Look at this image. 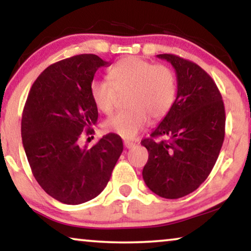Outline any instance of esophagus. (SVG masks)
<instances>
[{"label":"esophagus","mask_w":251,"mask_h":251,"mask_svg":"<svg viewBox=\"0 0 251 251\" xmlns=\"http://www.w3.org/2000/svg\"><path fill=\"white\" fill-rule=\"evenodd\" d=\"M135 146H136L135 143H132V142H125V147H126V149L130 150V149H133V147H135Z\"/></svg>","instance_id":"esophagus-1"}]
</instances>
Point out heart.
Returning a JSON list of instances; mask_svg holds the SVG:
<instances>
[{"label": "heart", "instance_id": "1", "mask_svg": "<svg viewBox=\"0 0 251 251\" xmlns=\"http://www.w3.org/2000/svg\"><path fill=\"white\" fill-rule=\"evenodd\" d=\"M107 78L92 81L90 96L96 107L108 115L114 111L118 94L129 91L126 105L130 108L106 122L108 131L125 139L135 138L146 126L149 116L152 120L163 119L176 99V77L166 65L126 57L109 68Z\"/></svg>", "mask_w": 251, "mask_h": 251}]
</instances>
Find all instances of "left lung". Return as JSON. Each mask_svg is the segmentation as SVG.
I'll list each match as a JSON object with an SVG mask.
<instances>
[{
    "mask_svg": "<svg viewBox=\"0 0 251 251\" xmlns=\"http://www.w3.org/2000/svg\"><path fill=\"white\" fill-rule=\"evenodd\" d=\"M173 65L177 96L170 112L151 138L143 178L153 193L179 199L192 193L211 173L225 137V107L215 81L193 61L176 54H157ZM157 136L167 140L160 142Z\"/></svg>",
    "mask_w": 251,
    "mask_h": 251,
    "instance_id": "left-lung-1",
    "label": "left lung"
}]
</instances>
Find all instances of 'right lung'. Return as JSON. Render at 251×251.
<instances>
[{
	"mask_svg": "<svg viewBox=\"0 0 251 251\" xmlns=\"http://www.w3.org/2000/svg\"><path fill=\"white\" fill-rule=\"evenodd\" d=\"M107 61L85 53L50 65L34 82L22 119L27 160L40 186L66 204H80L102 192L123 151L121 137L107 133L92 147L80 145L94 132L98 109L90 84Z\"/></svg>",
	"mask_w": 251,
	"mask_h": 251,
	"instance_id": "add662e5",
	"label": "right lung"
}]
</instances>
